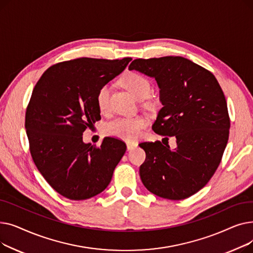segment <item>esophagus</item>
Wrapping results in <instances>:
<instances>
[{"instance_id": "esophagus-1", "label": "esophagus", "mask_w": 253, "mask_h": 253, "mask_svg": "<svg viewBox=\"0 0 253 253\" xmlns=\"http://www.w3.org/2000/svg\"><path fill=\"white\" fill-rule=\"evenodd\" d=\"M136 147H137V144H136L135 142H127V150H128V151L133 150V149H135Z\"/></svg>"}]
</instances>
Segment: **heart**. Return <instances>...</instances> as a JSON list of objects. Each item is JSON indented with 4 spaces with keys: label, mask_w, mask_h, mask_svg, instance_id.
<instances>
[{
    "label": "heart",
    "mask_w": 253,
    "mask_h": 253,
    "mask_svg": "<svg viewBox=\"0 0 253 253\" xmlns=\"http://www.w3.org/2000/svg\"><path fill=\"white\" fill-rule=\"evenodd\" d=\"M121 82L123 86L137 100L148 98L151 94L152 86L149 80L137 73L126 74ZM111 86L109 84L102 85L96 94V103L101 113H106L110 109ZM148 125V120L144 117H119L105 126L106 133L124 140H135L141 134L142 129Z\"/></svg>",
    "instance_id": "heart-1"
}]
</instances>
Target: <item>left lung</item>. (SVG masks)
Returning <instances> with one entry per match:
<instances>
[{"label": "left lung", "mask_w": 253, "mask_h": 253, "mask_svg": "<svg viewBox=\"0 0 253 253\" xmlns=\"http://www.w3.org/2000/svg\"><path fill=\"white\" fill-rule=\"evenodd\" d=\"M129 70L157 81L163 108L152 128L167 140L175 137L177 144L170 150L161 141L139 143L147 155L141 181L161 198H189L214 174L227 147L230 118L223 92L213 74L181 56L138 58Z\"/></svg>", "instance_id": "1"}]
</instances>
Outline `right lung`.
<instances>
[{
	"label": "right lung",
	"instance_id": "right-lung-1",
	"mask_svg": "<svg viewBox=\"0 0 253 253\" xmlns=\"http://www.w3.org/2000/svg\"><path fill=\"white\" fill-rule=\"evenodd\" d=\"M130 57H82L56 63L40 78L25 113L33 160L46 181L71 200H86L105 190L126 144L103 138L99 148L83 132L100 119L99 88L121 74Z\"/></svg>",
	"mask_w": 253,
	"mask_h": 253
}]
</instances>
